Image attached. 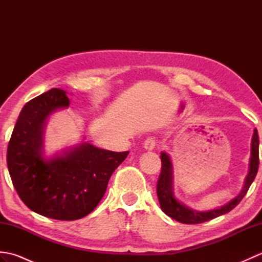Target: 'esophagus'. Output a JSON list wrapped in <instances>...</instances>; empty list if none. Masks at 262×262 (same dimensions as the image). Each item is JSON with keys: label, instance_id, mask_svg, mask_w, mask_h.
<instances>
[{"label": "esophagus", "instance_id": "obj_1", "mask_svg": "<svg viewBox=\"0 0 262 262\" xmlns=\"http://www.w3.org/2000/svg\"><path fill=\"white\" fill-rule=\"evenodd\" d=\"M155 145H157V143H155V140L153 137H148L145 140V142H144V148L146 149V151H152V149H154Z\"/></svg>", "mask_w": 262, "mask_h": 262}]
</instances>
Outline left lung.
<instances>
[{"instance_id":"obj_1","label":"left lung","mask_w":262,"mask_h":262,"mask_svg":"<svg viewBox=\"0 0 262 262\" xmlns=\"http://www.w3.org/2000/svg\"><path fill=\"white\" fill-rule=\"evenodd\" d=\"M161 161H162V169L158 180L157 193L159 198V203L164 213L171 219H173L183 224H198L204 222L216 219L221 215L229 213L235 206L241 202L242 198L246 196L250 186L253 182L255 176H257L259 168V136L258 130H253L252 140H251V157L249 160V172L244 179V185L241 189L240 193L236 197L230 200L229 203L221 206L219 208L209 209V210H196L188 207L179 199L174 196L173 191V164L170 155L166 152L161 153Z\"/></svg>"}]
</instances>
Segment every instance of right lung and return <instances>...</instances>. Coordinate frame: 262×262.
<instances>
[{"label": "right lung", "instance_id": "right-lung-1", "mask_svg": "<svg viewBox=\"0 0 262 262\" xmlns=\"http://www.w3.org/2000/svg\"><path fill=\"white\" fill-rule=\"evenodd\" d=\"M66 94L62 89H52L25 104L9 142L7 162L15 190L28 207L49 219L74 221L97 207L111 174L129 152L82 142L47 158V120L69 108Z\"/></svg>", "mask_w": 262, "mask_h": 262}]
</instances>
